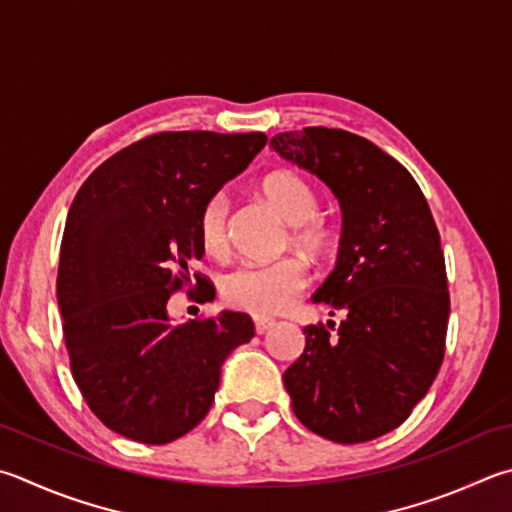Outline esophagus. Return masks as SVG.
Segmentation results:
<instances>
[{"mask_svg":"<svg viewBox=\"0 0 512 512\" xmlns=\"http://www.w3.org/2000/svg\"><path fill=\"white\" fill-rule=\"evenodd\" d=\"M275 327V320H271V318H255V331L257 333H266L268 329H273Z\"/></svg>","mask_w":512,"mask_h":512,"instance_id":"34e87169","label":"esophagus"}]
</instances>
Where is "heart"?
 Returning <instances> with one entry per match:
<instances>
[{
	"instance_id": "1",
	"label": "heart",
	"mask_w": 512,
	"mask_h": 512,
	"mask_svg": "<svg viewBox=\"0 0 512 512\" xmlns=\"http://www.w3.org/2000/svg\"><path fill=\"white\" fill-rule=\"evenodd\" d=\"M262 197L271 203L286 224L293 226L291 241L313 257L327 253L331 235L318 219L320 201L313 185L291 170H277L259 183ZM199 241L212 257H221L228 248V199L215 194L201 208ZM309 284V268L300 257H282L271 264H246L224 277V300L255 315H275L293 309Z\"/></svg>"
}]
</instances>
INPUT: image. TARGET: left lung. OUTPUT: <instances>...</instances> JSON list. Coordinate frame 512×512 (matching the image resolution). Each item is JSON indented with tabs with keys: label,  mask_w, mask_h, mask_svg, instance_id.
Listing matches in <instances>:
<instances>
[{
	"label": "left lung",
	"mask_w": 512,
	"mask_h": 512,
	"mask_svg": "<svg viewBox=\"0 0 512 512\" xmlns=\"http://www.w3.org/2000/svg\"><path fill=\"white\" fill-rule=\"evenodd\" d=\"M282 159L318 176L342 210L338 262L313 300L347 318L304 327L306 347L284 371L304 427L365 443L401 425L434 383L450 293L441 237L414 176L345 129L304 127L271 138Z\"/></svg>",
	"instance_id": "left-lung-1"
}]
</instances>
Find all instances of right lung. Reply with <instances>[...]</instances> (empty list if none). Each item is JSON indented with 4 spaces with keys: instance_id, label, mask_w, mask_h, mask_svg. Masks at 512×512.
<instances>
[{
    "instance_id": "1",
    "label": "right lung",
    "mask_w": 512,
    "mask_h": 512,
    "mask_svg": "<svg viewBox=\"0 0 512 512\" xmlns=\"http://www.w3.org/2000/svg\"><path fill=\"white\" fill-rule=\"evenodd\" d=\"M266 134L163 132L91 172L73 199L58 268V304L73 380L109 430L163 445L215 401L221 365L255 336L246 313L172 324L167 302L197 282L199 215L262 152Z\"/></svg>"
}]
</instances>
